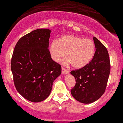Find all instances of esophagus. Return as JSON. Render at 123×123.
Listing matches in <instances>:
<instances>
[{"mask_svg":"<svg viewBox=\"0 0 123 123\" xmlns=\"http://www.w3.org/2000/svg\"><path fill=\"white\" fill-rule=\"evenodd\" d=\"M62 73L64 74L68 73V71L66 70V68H64V67H62Z\"/></svg>","mask_w":123,"mask_h":123,"instance_id":"34e87169","label":"esophagus"}]
</instances>
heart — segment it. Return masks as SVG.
I'll use <instances>...</instances> for the list:
<instances>
[{
  "label": "heart",
  "instance_id": "1",
  "mask_svg": "<svg viewBox=\"0 0 123 123\" xmlns=\"http://www.w3.org/2000/svg\"><path fill=\"white\" fill-rule=\"evenodd\" d=\"M95 52V46L90 39L74 35L64 36L54 40L50 45V53L55 61L58 62L66 54L67 64L80 69L90 63Z\"/></svg>",
  "mask_w": 123,
  "mask_h": 123
}]
</instances>
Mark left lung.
<instances>
[{"mask_svg": "<svg viewBox=\"0 0 123 123\" xmlns=\"http://www.w3.org/2000/svg\"><path fill=\"white\" fill-rule=\"evenodd\" d=\"M93 40L96 51L92 60L85 67L71 71L76 81L72 96L84 104L96 101L105 93L111 71L107 49L96 37Z\"/></svg>", "mask_w": 123, "mask_h": 123, "instance_id": "left-lung-1", "label": "left lung"}]
</instances>
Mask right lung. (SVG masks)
<instances>
[{
    "instance_id": "1",
    "label": "right lung",
    "mask_w": 123,
    "mask_h": 123,
    "mask_svg": "<svg viewBox=\"0 0 123 123\" xmlns=\"http://www.w3.org/2000/svg\"><path fill=\"white\" fill-rule=\"evenodd\" d=\"M50 30L38 29L17 42L11 60L16 89L33 102H41L50 94L53 82L62 73L61 66L52 59L48 49Z\"/></svg>"
}]
</instances>
